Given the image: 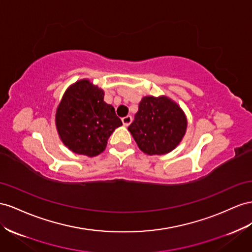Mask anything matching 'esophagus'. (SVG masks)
<instances>
[{"mask_svg": "<svg viewBox=\"0 0 252 252\" xmlns=\"http://www.w3.org/2000/svg\"><path fill=\"white\" fill-rule=\"evenodd\" d=\"M122 122H123L124 126H128V125H130V123H131V122H132V117H131V115H127V117L122 118Z\"/></svg>", "mask_w": 252, "mask_h": 252, "instance_id": "34e87169", "label": "esophagus"}]
</instances>
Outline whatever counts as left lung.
I'll list each match as a JSON object with an SVG mask.
<instances>
[{
	"label": "left lung",
	"mask_w": 252,
	"mask_h": 252,
	"mask_svg": "<svg viewBox=\"0 0 252 252\" xmlns=\"http://www.w3.org/2000/svg\"><path fill=\"white\" fill-rule=\"evenodd\" d=\"M187 129L180 107L167 97H143L129 125L139 148L147 155H164L179 144Z\"/></svg>",
	"instance_id": "8db88e82"
}]
</instances>
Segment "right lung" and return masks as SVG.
<instances>
[{
	"mask_svg": "<svg viewBox=\"0 0 252 252\" xmlns=\"http://www.w3.org/2000/svg\"><path fill=\"white\" fill-rule=\"evenodd\" d=\"M104 91L79 80L64 93L57 108L56 126L64 145L78 155L103 153L111 133L122 125L114 108L104 101Z\"/></svg>",
	"mask_w": 252,
	"mask_h": 252,
	"instance_id": "1",
	"label": "right lung"
}]
</instances>
